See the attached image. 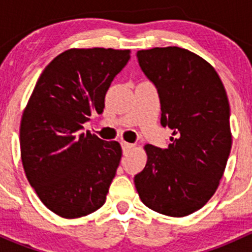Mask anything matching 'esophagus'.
I'll return each instance as SVG.
<instances>
[{
  "instance_id": "34e87169",
  "label": "esophagus",
  "mask_w": 252,
  "mask_h": 252,
  "mask_svg": "<svg viewBox=\"0 0 252 252\" xmlns=\"http://www.w3.org/2000/svg\"><path fill=\"white\" fill-rule=\"evenodd\" d=\"M121 145H122V149H123L124 154H126V152H128L129 150L133 149V147H134L133 144H129V142H126V141H122Z\"/></svg>"
}]
</instances>
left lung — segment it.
I'll list each match as a JSON object with an SVG mask.
<instances>
[{
    "instance_id": "obj_1",
    "label": "left lung",
    "mask_w": 252,
    "mask_h": 252,
    "mask_svg": "<svg viewBox=\"0 0 252 252\" xmlns=\"http://www.w3.org/2000/svg\"><path fill=\"white\" fill-rule=\"evenodd\" d=\"M157 89L161 124L173 130L167 149L145 145L147 162L134 183L141 201L171 217L200 210L212 197L232 149L227 93L215 68L177 46L136 53Z\"/></svg>"
}]
</instances>
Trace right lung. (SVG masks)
<instances>
[{"label": "right lung", "mask_w": 252, "mask_h": 252, "mask_svg": "<svg viewBox=\"0 0 252 252\" xmlns=\"http://www.w3.org/2000/svg\"><path fill=\"white\" fill-rule=\"evenodd\" d=\"M129 58V50L64 51L41 73L25 107L24 172L42 204L61 217H83L105 204L122 147L83 133V124L102 113L106 93Z\"/></svg>", "instance_id": "add662e5"}]
</instances>
